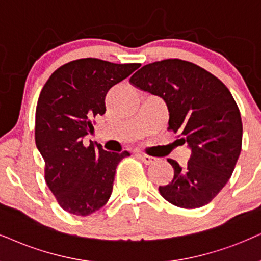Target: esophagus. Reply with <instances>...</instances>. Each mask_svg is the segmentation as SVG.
<instances>
[{"mask_svg": "<svg viewBox=\"0 0 261 261\" xmlns=\"http://www.w3.org/2000/svg\"><path fill=\"white\" fill-rule=\"evenodd\" d=\"M137 156L140 158V159L143 161L144 164L146 165H149V164H153L155 160V158H153V156H149V155H146V154H137Z\"/></svg>", "mask_w": 261, "mask_h": 261, "instance_id": "34e87169", "label": "esophagus"}]
</instances>
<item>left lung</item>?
Here are the masks:
<instances>
[{
  "instance_id": "1",
  "label": "left lung",
  "mask_w": 261,
  "mask_h": 261,
  "mask_svg": "<svg viewBox=\"0 0 261 261\" xmlns=\"http://www.w3.org/2000/svg\"><path fill=\"white\" fill-rule=\"evenodd\" d=\"M130 82L166 102L169 128L187 143V166L167 159L173 179L159 187L161 196L182 208L211 202L230 179L242 147V120L231 92L200 66L179 59L148 64Z\"/></svg>"
}]
</instances>
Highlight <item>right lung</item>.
<instances>
[{"label":"right lung","mask_w":261,"mask_h":261,"mask_svg":"<svg viewBox=\"0 0 261 261\" xmlns=\"http://www.w3.org/2000/svg\"><path fill=\"white\" fill-rule=\"evenodd\" d=\"M140 64L79 59L58 68L43 87L36 107V146L45 163V182L65 211L96 212L110 199L115 169L128 151H107L83 138L94 133L92 118L106 112L110 89Z\"/></svg>","instance_id":"right-lung-1"}]
</instances>
